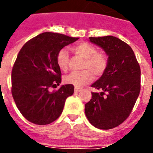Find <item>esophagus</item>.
Instances as JSON below:
<instances>
[{
    "mask_svg": "<svg viewBox=\"0 0 153 153\" xmlns=\"http://www.w3.org/2000/svg\"><path fill=\"white\" fill-rule=\"evenodd\" d=\"M81 91H82L81 88H78V87H75V88H74V91L77 92V93H79V92H80Z\"/></svg>",
    "mask_w": 153,
    "mask_h": 153,
    "instance_id": "obj_1",
    "label": "esophagus"
}]
</instances>
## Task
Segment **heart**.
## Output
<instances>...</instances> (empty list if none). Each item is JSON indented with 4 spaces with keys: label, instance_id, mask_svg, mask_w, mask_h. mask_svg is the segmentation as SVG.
Masks as SVG:
<instances>
[{
    "label": "heart",
    "instance_id": "1",
    "mask_svg": "<svg viewBox=\"0 0 153 153\" xmlns=\"http://www.w3.org/2000/svg\"><path fill=\"white\" fill-rule=\"evenodd\" d=\"M71 51L84 59L82 71H73L65 75V83L76 87H82L93 80V74L100 77L104 74L108 67V58L102 52H97L95 47L86 42H81L71 48ZM69 62V55L66 50L62 49L56 55V63L61 71H66Z\"/></svg>",
    "mask_w": 153,
    "mask_h": 153
}]
</instances>
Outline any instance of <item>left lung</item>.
I'll list each match as a JSON object with an SVG mask.
<instances>
[{"instance_id": "8db88e82", "label": "left lung", "mask_w": 153, "mask_h": 153, "mask_svg": "<svg viewBox=\"0 0 153 153\" xmlns=\"http://www.w3.org/2000/svg\"><path fill=\"white\" fill-rule=\"evenodd\" d=\"M90 41L102 48L108 55V67L92 87L102 92H92L85 105L90 123L100 129L114 128L127 119L140 91V68L129 45L112 36L90 37Z\"/></svg>"}]
</instances>
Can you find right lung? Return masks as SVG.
<instances>
[{
  "label": "right lung",
  "instance_id": "obj_1",
  "mask_svg": "<svg viewBox=\"0 0 153 153\" xmlns=\"http://www.w3.org/2000/svg\"><path fill=\"white\" fill-rule=\"evenodd\" d=\"M79 38L44 32L22 47L12 71V94L23 116L32 123L48 125L60 116L65 101L74 94V86L62 85L56 63L58 51Z\"/></svg>",
  "mask_w": 153,
  "mask_h": 153
}]
</instances>
